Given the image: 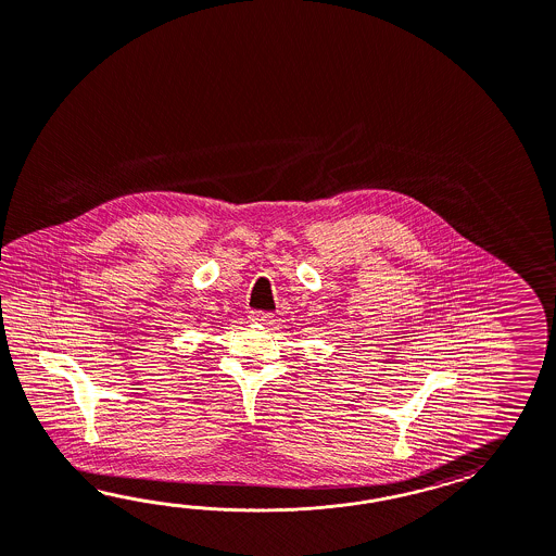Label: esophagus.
Wrapping results in <instances>:
<instances>
[{"mask_svg":"<svg viewBox=\"0 0 556 556\" xmlns=\"http://www.w3.org/2000/svg\"><path fill=\"white\" fill-rule=\"evenodd\" d=\"M271 313L269 312H251L249 315V321L251 324H258V326H267L271 321Z\"/></svg>","mask_w":556,"mask_h":556,"instance_id":"obj_1","label":"esophagus"}]
</instances>
